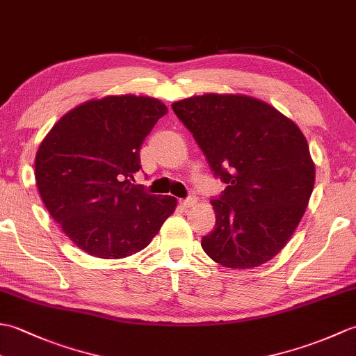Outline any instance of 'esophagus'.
Segmentation results:
<instances>
[{"label":"esophagus","instance_id":"1","mask_svg":"<svg viewBox=\"0 0 356 356\" xmlns=\"http://www.w3.org/2000/svg\"><path fill=\"white\" fill-rule=\"evenodd\" d=\"M179 203H180V207H182V208H191V207H194L197 202H195V199H193V197H188V199L179 200Z\"/></svg>","mask_w":356,"mask_h":356}]
</instances>
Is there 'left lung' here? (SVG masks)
<instances>
[{
  "label": "left lung",
  "instance_id": "left-lung-1",
  "mask_svg": "<svg viewBox=\"0 0 356 356\" xmlns=\"http://www.w3.org/2000/svg\"><path fill=\"white\" fill-rule=\"evenodd\" d=\"M214 176L226 184L211 200L216 228L202 248L216 263L251 269L275 257L311 199L315 165L289 118L245 95H203L174 102Z\"/></svg>",
  "mask_w": 356,
  "mask_h": 356
}]
</instances>
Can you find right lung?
<instances>
[{
  "label": "right lung",
  "instance_id": "right-lung-1",
  "mask_svg": "<svg viewBox=\"0 0 356 356\" xmlns=\"http://www.w3.org/2000/svg\"><path fill=\"white\" fill-rule=\"evenodd\" d=\"M168 113L148 96L88 101L58 120L36 153L38 191L53 220L82 251L124 259L142 251L177 205L133 185L140 147Z\"/></svg>",
  "mask_w": 356,
  "mask_h": 356
}]
</instances>
